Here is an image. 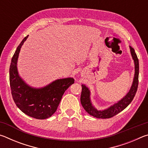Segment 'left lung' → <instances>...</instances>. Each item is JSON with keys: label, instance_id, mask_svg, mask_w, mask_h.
Masks as SVG:
<instances>
[{"label": "left lung", "instance_id": "8db88e82", "mask_svg": "<svg viewBox=\"0 0 148 148\" xmlns=\"http://www.w3.org/2000/svg\"><path fill=\"white\" fill-rule=\"evenodd\" d=\"M129 47L131 56L134 62V76L133 82H132V86L129 92H127L123 98L119 101L117 103H115L114 104L108 108L103 110H97L92 105L91 102V98H90V95H91L90 90L85 85H82V90L81 97H80V101H81V104L85 110L91 116L97 117V118L101 119L110 118V117H112L117 114H119V112L123 111L125 108H126L133 100L137 91L138 85L139 62L134 49L131 46H129Z\"/></svg>", "mask_w": 148, "mask_h": 148}]
</instances>
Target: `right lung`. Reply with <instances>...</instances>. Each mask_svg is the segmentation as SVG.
Here are the masks:
<instances>
[{
	"label": "right lung",
	"instance_id": "1",
	"mask_svg": "<svg viewBox=\"0 0 148 148\" xmlns=\"http://www.w3.org/2000/svg\"><path fill=\"white\" fill-rule=\"evenodd\" d=\"M27 36L17 47L10 66V84L16 106L27 116L38 119L51 117L56 112L65 91L74 83L72 77L58 79L47 86L35 88L21 78L17 71V59Z\"/></svg>",
	"mask_w": 148,
	"mask_h": 148
}]
</instances>
